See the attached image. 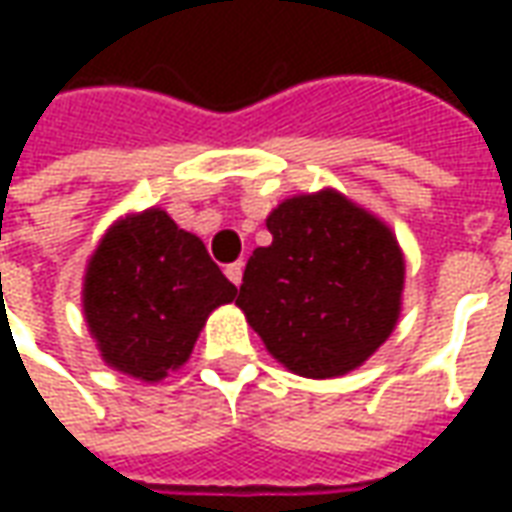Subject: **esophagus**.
Masks as SVG:
<instances>
[{
    "label": "esophagus",
    "mask_w": 512,
    "mask_h": 512,
    "mask_svg": "<svg viewBox=\"0 0 512 512\" xmlns=\"http://www.w3.org/2000/svg\"><path fill=\"white\" fill-rule=\"evenodd\" d=\"M224 274H227V279L233 282L235 288L241 285V279H244V263L238 260V263H230V266L224 268Z\"/></svg>",
    "instance_id": "obj_1"
}]
</instances>
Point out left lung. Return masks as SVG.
Listing matches in <instances>:
<instances>
[{"instance_id":"1","label":"left lung","mask_w":512,"mask_h":512,"mask_svg":"<svg viewBox=\"0 0 512 512\" xmlns=\"http://www.w3.org/2000/svg\"><path fill=\"white\" fill-rule=\"evenodd\" d=\"M235 304L266 348L307 378L343 376L392 334L403 255L389 227L337 191L285 200L266 219Z\"/></svg>"}]
</instances>
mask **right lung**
Here are the masks:
<instances>
[{
  "label": "right lung",
  "instance_id": "add662e5",
  "mask_svg": "<svg viewBox=\"0 0 512 512\" xmlns=\"http://www.w3.org/2000/svg\"><path fill=\"white\" fill-rule=\"evenodd\" d=\"M235 288L197 235L150 211L112 227L84 277V315L120 373L158 381L189 359L205 318Z\"/></svg>",
  "mask_w": 512,
  "mask_h": 512
}]
</instances>
